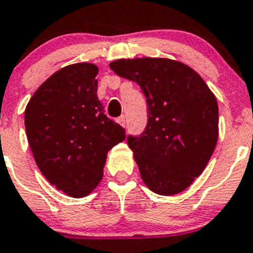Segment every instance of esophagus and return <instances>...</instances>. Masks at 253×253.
<instances>
[{"mask_svg":"<svg viewBox=\"0 0 253 253\" xmlns=\"http://www.w3.org/2000/svg\"><path fill=\"white\" fill-rule=\"evenodd\" d=\"M118 123L125 128V125H126V119H125V116H120V118H118Z\"/></svg>","mask_w":253,"mask_h":253,"instance_id":"1","label":"esophagus"}]
</instances>
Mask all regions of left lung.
I'll use <instances>...</instances> for the list:
<instances>
[{
    "instance_id": "8db88e82",
    "label": "left lung",
    "mask_w": 253,
    "mask_h": 253,
    "mask_svg": "<svg viewBox=\"0 0 253 253\" xmlns=\"http://www.w3.org/2000/svg\"><path fill=\"white\" fill-rule=\"evenodd\" d=\"M119 76L141 86L147 102V125L128 137L143 182L159 195H174L199 177L218 138L214 94L193 68L168 58L118 59Z\"/></svg>"
}]
</instances>
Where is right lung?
<instances>
[{
  "instance_id": "add662e5",
  "label": "right lung",
  "mask_w": 253,
  "mask_h": 253,
  "mask_svg": "<svg viewBox=\"0 0 253 253\" xmlns=\"http://www.w3.org/2000/svg\"><path fill=\"white\" fill-rule=\"evenodd\" d=\"M98 67H63L35 91L24 112L29 147L53 186L84 198L103 177L107 152L125 139L123 126L104 115L97 97Z\"/></svg>"
}]
</instances>
